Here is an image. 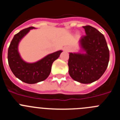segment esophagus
<instances>
[{"mask_svg": "<svg viewBox=\"0 0 120 120\" xmlns=\"http://www.w3.org/2000/svg\"><path fill=\"white\" fill-rule=\"evenodd\" d=\"M64 50H66V51H67L68 49H64Z\"/></svg>", "mask_w": 120, "mask_h": 120, "instance_id": "34e87169", "label": "esophagus"}]
</instances>
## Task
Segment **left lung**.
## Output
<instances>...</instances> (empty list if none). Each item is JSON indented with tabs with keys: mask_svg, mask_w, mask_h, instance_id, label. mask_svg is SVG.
Listing matches in <instances>:
<instances>
[{
	"mask_svg": "<svg viewBox=\"0 0 120 120\" xmlns=\"http://www.w3.org/2000/svg\"><path fill=\"white\" fill-rule=\"evenodd\" d=\"M83 27L86 35L81 37L79 41L82 53H70L68 65L72 79L86 84L96 81L103 75L109 61V50L101 33L89 25Z\"/></svg>",
	"mask_w": 120,
	"mask_h": 120,
	"instance_id": "left-lung-1",
	"label": "left lung"
}]
</instances>
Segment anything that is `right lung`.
<instances>
[{
    "label": "right lung",
    "instance_id": "right-lung-1",
    "mask_svg": "<svg viewBox=\"0 0 120 120\" xmlns=\"http://www.w3.org/2000/svg\"><path fill=\"white\" fill-rule=\"evenodd\" d=\"M33 29L35 28L27 27L15 35L8 51V64L13 74L18 79L29 84L38 83L47 79L50 73L53 62L62 52V50L57 51L33 63L25 62L21 58L18 46L21 40Z\"/></svg>",
    "mask_w": 120,
    "mask_h": 120
}]
</instances>
